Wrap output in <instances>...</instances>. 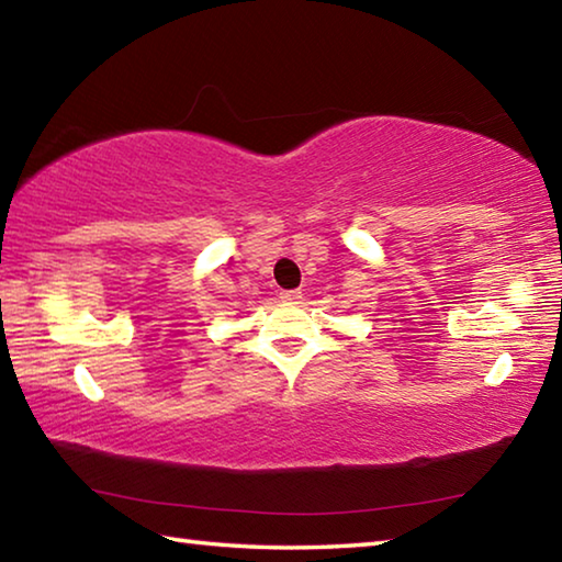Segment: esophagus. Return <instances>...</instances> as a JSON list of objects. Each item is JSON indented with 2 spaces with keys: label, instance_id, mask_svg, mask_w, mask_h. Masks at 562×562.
Instances as JSON below:
<instances>
[{
  "label": "esophagus",
  "instance_id": "34e87169",
  "mask_svg": "<svg viewBox=\"0 0 562 562\" xmlns=\"http://www.w3.org/2000/svg\"><path fill=\"white\" fill-rule=\"evenodd\" d=\"M280 297L284 302H290V304H297L302 300V292L300 290H284V292H280Z\"/></svg>",
  "mask_w": 562,
  "mask_h": 562
}]
</instances>
